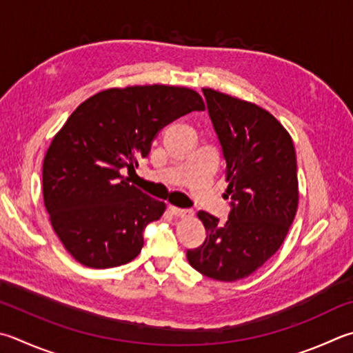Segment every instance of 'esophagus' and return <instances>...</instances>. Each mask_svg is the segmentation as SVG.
Masks as SVG:
<instances>
[{"instance_id": "34e87169", "label": "esophagus", "mask_w": 353, "mask_h": 353, "mask_svg": "<svg viewBox=\"0 0 353 353\" xmlns=\"http://www.w3.org/2000/svg\"><path fill=\"white\" fill-rule=\"evenodd\" d=\"M170 210L176 217H193L194 216V211L188 210V208H179V207H174V205H171Z\"/></svg>"}]
</instances>
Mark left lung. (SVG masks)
<instances>
[{
    "mask_svg": "<svg viewBox=\"0 0 353 353\" xmlns=\"http://www.w3.org/2000/svg\"><path fill=\"white\" fill-rule=\"evenodd\" d=\"M211 121L225 157V223L199 211L207 230L188 250L190 265L223 283L247 278L283 245L298 210L296 154L290 134L264 108L203 88Z\"/></svg>",
    "mask_w": 353,
    "mask_h": 353,
    "instance_id": "left-lung-1",
    "label": "left lung"
}]
</instances>
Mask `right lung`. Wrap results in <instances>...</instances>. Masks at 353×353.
<instances>
[{
  "mask_svg": "<svg viewBox=\"0 0 353 353\" xmlns=\"http://www.w3.org/2000/svg\"><path fill=\"white\" fill-rule=\"evenodd\" d=\"M190 88L145 85L100 91L69 115L43 162V199L63 247L81 265L131 262L143 230L162 217L165 202L130 183L157 132L191 111H203Z\"/></svg>",
  "mask_w": 353,
  "mask_h": 353,
  "instance_id": "add662e5",
  "label": "right lung"
}]
</instances>
